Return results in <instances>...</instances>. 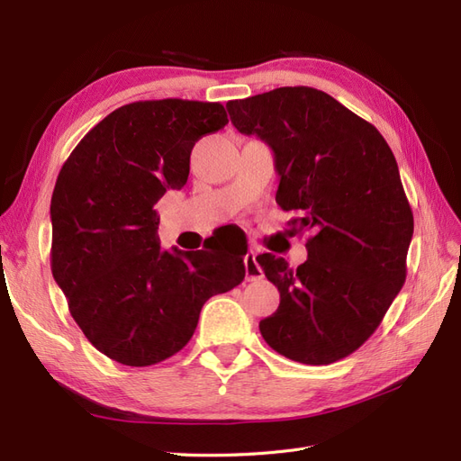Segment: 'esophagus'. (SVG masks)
Segmentation results:
<instances>
[{
	"label": "esophagus",
	"mask_w": 461,
	"mask_h": 461,
	"mask_svg": "<svg viewBox=\"0 0 461 461\" xmlns=\"http://www.w3.org/2000/svg\"><path fill=\"white\" fill-rule=\"evenodd\" d=\"M244 267H246L248 281H259V278H263V269L259 267L258 254L254 249H249V252L244 256Z\"/></svg>",
	"instance_id": "34e87169"
}]
</instances>
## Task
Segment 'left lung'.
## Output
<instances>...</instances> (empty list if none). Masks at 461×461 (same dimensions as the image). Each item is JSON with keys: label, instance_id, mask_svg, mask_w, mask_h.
<instances>
[{"label": "left lung", "instance_id": "obj_1", "mask_svg": "<svg viewBox=\"0 0 461 461\" xmlns=\"http://www.w3.org/2000/svg\"><path fill=\"white\" fill-rule=\"evenodd\" d=\"M236 131L273 149L276 203L310 230L308 261L258 256L281 292L259 323L275 352L327 366L356 352L406 281L413 213L393 149L371 122L329 94L285 86L227 104Z\"/></svg>", "mask_w": 461, "mask_h": 461}]
</instances>
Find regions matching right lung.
Returning <instances> with one entry per match:
<instances>
[{
  "instance_id": "right-lung-1",
  "label": "right lung",
  "mask_w": 461,
  "mask_h": 461,
  "mask_svg": "<svg viewBox=\"0 0 461 461\" xmlns=\"http://www.w3.org/2000/svg\"><path fill=\"white\" fill-rule=\"evenodd\" d=\"M229 122L221 104L122 105L82 138L51 196V273L77 325L107 357L148 367L175 356L203 303L239 286L242 252L161 249L156 203L188 180L194 144Z\"/></svg>"
}]
</instances>
